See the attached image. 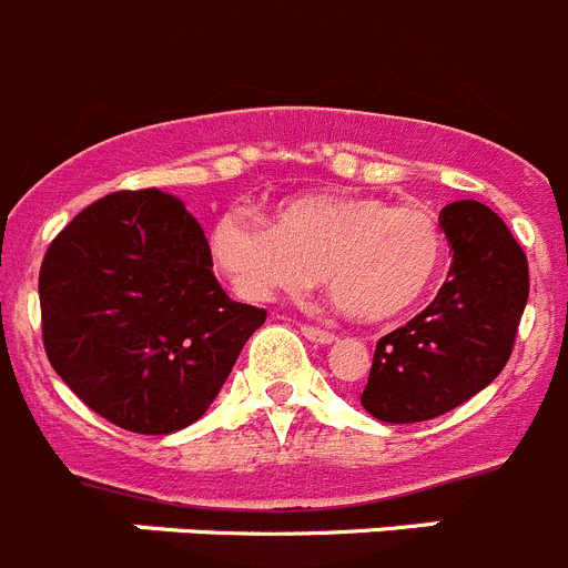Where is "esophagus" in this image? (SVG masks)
Instances as JSON below:
<instances>
[{
  "label": "esophagus",
  "instance_id": "1",
  "mask_svg": "<svg viewBox=\"0 0 568 568\" xmlns=\"http://www.w3.org/2000/svg\"><path fill=\"white\" fill-rule=\"evenodd\" d=\"M301 335H304L306 341H312V343H321V346H326V343L335 341V332L321 329V326H312V324L301 326Z\"/></svg>",
  "mask_w": 568,
  "mask_h": 568
}]
</instances>
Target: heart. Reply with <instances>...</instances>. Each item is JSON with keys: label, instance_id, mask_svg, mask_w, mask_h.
Returning a JSON list of instances; mask_svg holds the SVG:
<instances>
[{"label": "heart", "instance_id": "1", "mask_svg": "<svg viewBox=\"0 0 568 568\" xmlns=\"http://www.w3.org/2000/svg\"><path fill=\"white\" fill-rule=\"evenodd\" d=\"M211 253L244 298L301 293L324 273L335 310L363 324H386L430 293L447 242L423 207L312 194L278 205L273 225L242 207L222 213L211 225Z\"/></svg>", "mask_w": 568, "mask_h": 568}]
</instances>
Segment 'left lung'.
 <instances>
[{
    "instance_id": "obj_1",
    "label": "left lung",
    "mask_w": 568,
    "mask_h": 568,
    "mask_svg": "<svg viewBox=\"0 0 568 568\" xmlns=\"http://www.w3.org/2000/svg\"><path fill=\"white\" fill-rule=\"evenodd\" d=\"M454 262L436 298L379 337L361 394L379 423H425L487 388L513 355L529 264L501 216L476 200L442 207Z\"/></svg>"
}]
</instances>
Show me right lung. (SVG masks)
<instances>
[{
  "label": "right lung",
  "instance_id": "add662e5",
  "mask_svg": "<svg viewBox=\"0 0 568 568\" xmlns=\"http://www.w3.org/2000/svg\"><path fill=\"white\" fill-rule=\"evenodd\" d=\"M41 341L83 405L132 434L196 423L267 321L227 298L200 222L158 189L83 207L39 273Z\"/></svg>",
  "mask_w": 568,
  "mask_h": 568
}]
</instances>
